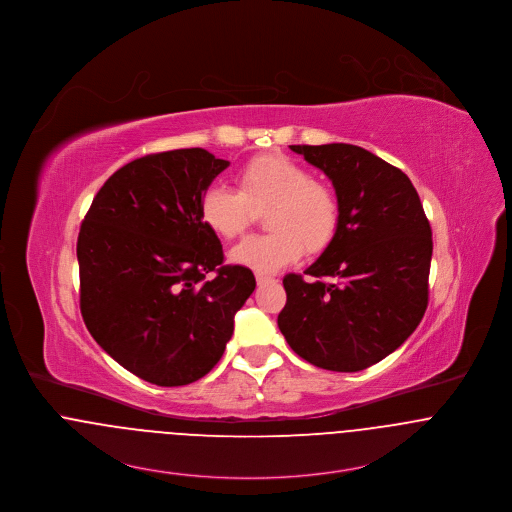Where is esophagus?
<instances>
[{"instance_id":"34e87169","label":"esophagus","mask_w":512,"mask_h":512,"mask_svg":"<svg viewBox=\"0 0 512 512\" xmlns=\"http://www.w3.org/2000/svg\"><path fill=\"white\" fill-rule=\"evenodd\" d=\"M256 281H258V285H262V283L274 281V278H270V276H266V274H256Z\"/></svg>"}]
</instances>
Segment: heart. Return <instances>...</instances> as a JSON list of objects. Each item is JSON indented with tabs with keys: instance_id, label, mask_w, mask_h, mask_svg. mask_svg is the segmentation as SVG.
I'll list each match as a JSON object with an SVG mask.
<instances>
[{
	"instance_id": "b5f03b06",
	"label": "heart",
	"mask_w": 512,
	"mask_h": 512,
	"mask_svg": "<svg viewBox=\"0 0 512 512\" xmlns=\"http://www.w3.org/2000/svg\"><path fill=\"white\" fill-rule=\"evenodd\" d=\"M238 191L211 184L199 199V215L213 233L240 236L254 211H264L270 233L250 236L234 246L231 260L258 274L276 272L295 262L303 248L319 254L340 225V203L330 187L311 178L309 170L283 154L250 160L236 174Z\"/></svg>"
}]
</instances>
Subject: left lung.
Instances as JSON below:
<instances>
[{"label": "left lung", "mask_w": 512, "mask_h": 512, "mask_svg": "<svg viewBox=\"0 0 512 512\" xmlns=\"http://www.w3.org/2000/svg\"><path fill=\"white\" fill-rule=\"evenodd\" d=\"M340 203L336 236L305 279L287 274L278 326L291 350L330 372H360L395 352L428 305L432 231L407 174L366 148L293 144Z\"/></svg>", "instance_id": "left-lung-1"}]
</instances>
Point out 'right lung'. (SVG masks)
I'll use <instances>...</instances> for the list:
<instances>
[{
  "label": "right lung",
  "mask_w": 512,
  "mask_h": 512,
  "mask_svg": "<svg viewBox=\"0 0 512 512\" xmlns=\"http://www.w3.org/2000/svg\"><path fill=\"white\" fill-rule=\"evenodd\" d=\"M229 166L203 148L137 158L93 197L78 234L80 309L95 342L140 379L178 387L221 360L256 287L199 215Z\"/></svg>",
  "instance_id": "right-lung-1"
}]
</instances>
